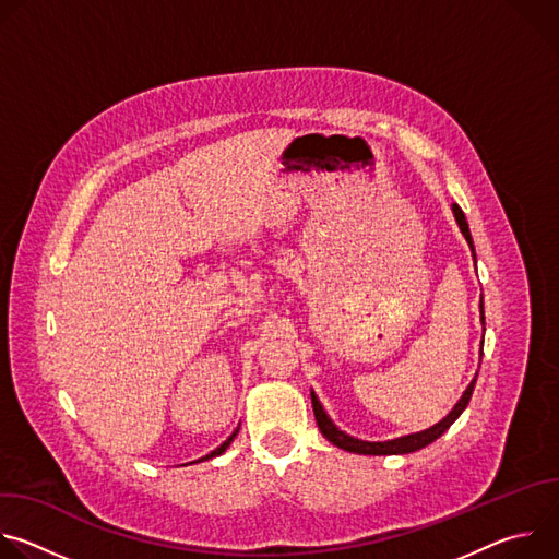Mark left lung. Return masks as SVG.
Here are the masks:
<instances>
[{
	"mask_svg": "<svg viewBox=\"0 0 559 559\" xmlns=\"http://www.w3.org/2000/svg\"><path fill=\"white\" fill-rule=\"evenodd\" d=\"M453 210V216L457 221V227L462 231V236L466 238V243L471 248V254L475 259V250H473V238H471V231H468V223L464 218V212L460 210L457 203L451 205ZM480 321L485 325V302L480 298ZM480 358H483V349H480ZM475 380H477V373L475 378L468 382V386L464 389L462 397L455 403V407L440 420L436 423L433 427L425 429V431H418V433H409V436H401V438H393V440H384V442H369V440H358L349 433H345L343 429H338L334 425V420L328 416V412L323 409L321 401H318V395L311 391V407H313V416H316V423H318V429H321V433L332 442L336 444L338 449H345L349 453H360V455H403V453H414L427 444H431L433 440H438L457 418L460 414L466 409L468 401H471V393H473V386H475Z\"/></svg>",
	"mask_w": 559,
	"mask_h": 559,
	"instance_id": "8db88e82",
	"label": "left lung"
}]
</instances>
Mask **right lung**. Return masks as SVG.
<instances>
[{"label": "right lung", "mask_w": 559, "mask_h": 559, "mask_svg": "<svg viewBox=\"0 0 559 559\" xmlns=\"http://www.w3.org/2000/svg\"><path fill=\"white\" fill-rule=\"evenodd\" d=\"M236 433H238V427H236V429H234V433H231V436H229V438H227V440H225V442H223V444H221V447H216V449H214V451H212V453H207V455H203V457H199V460H194V462H203V460H212V457H216V455H221V453H223V451H225V449H227V447H229V444H231V440H234V438H236ZM190 464H192V462H190Z\"/></svg>", "instance_id": "right-lung-1"}]
</instances>
